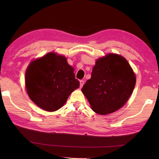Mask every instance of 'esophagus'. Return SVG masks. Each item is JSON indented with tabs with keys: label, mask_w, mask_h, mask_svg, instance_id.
Here are the masks:
<instances>
[{
	"label": "esophagus",
	"mask_w": 159,
	"mask_h": 159,
	"mask_svg": "<svg viewBox=\"0 0 159 159\" xmlns=\"http://www.w3.org/2000/svg\"><path fill=\"white\" fill-rule=\"evenodd\" d=\"M83 85H84V81H83V80H80V87L82 88L83 86Z\"/></svg>",
	"instance_id": "obj_1"
}]
</instances>
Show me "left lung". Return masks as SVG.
I'll return each instance as SVG.
<instances>
[{"label":"left lung","instance_id":"8db88e82","mask_svg":"<svg viewBox=\"0 0 159 159\" xmlns=\"http://www.w3.org/2000/svg\"><path fill=\"white\" fill-rule=\"evenodd\" d=\"M135 83V74L126 59L118 54L109 53L96 60L90 79L81 90L93 111L106 115L124 105Z\"/></svg>","mask_w":159,"mask_h":159}]
</instances>
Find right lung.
Instances as JSON below:
<instances>
[{
  "label": "right lung",
  "mask_w": 159,
  "mask_h": 159,
  "mask_svg": "<svg viewBox=\"0 0 159 159\" xmlns=\"http://www.w3.org/2000/svg\"><path fill=\"white\" fill-rule=\"evenodd\" d=\"M74 71L66 58L55 52H49L31 61L25 74L29 98L45 111L60 109L70 94L79 88L80 83Z\"/></svg>",
  "instance_id": "right-lung-1"
}]
</instances>
